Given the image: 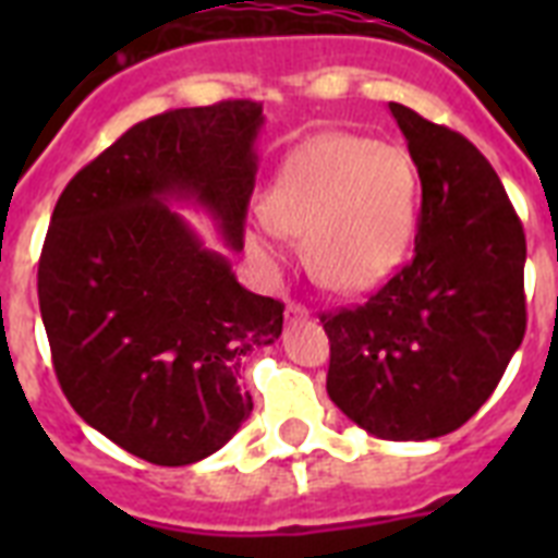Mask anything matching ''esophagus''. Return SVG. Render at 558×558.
I'll list each match as a JSON object with an SVG mask.
<instances>
[{
	"mask_svg": "<svg viewBox=\"0 0 558 558\" xmlns=\"http://www.w3.org/2000/svg\"><path fill=\"white\" fill-rule=\"evenodd\" d=\"M287 318L289 322H301V318H310V310L301 304H287Z\"/></svg>",
	"mask_w": 558,
	"mask_h": 558,
	"instance_id": "esophagus-1",
	"label": "esophagus"
}]
</instances>
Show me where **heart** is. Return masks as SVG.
Wrapping results in <instances>:
<instances>
[{"label":"heart","instance_id":"b5f03b06","mask_svg":"<svg viewBox=\"0 0 558 558\" xmlns=\"http://www.w3.org/2000/svg\"><path fill=\"white\" fill-rule=\"evenodd\" d=\"M416 214V177L408 153L350 133L318 135L298 147L263 196L266 226L304 240L306 266L324 287L362 292L402 260ZM245 243L266 266L280 260L266 231Z\"/></svg>","mask_w":558,"mask_h":558}]
</instances>
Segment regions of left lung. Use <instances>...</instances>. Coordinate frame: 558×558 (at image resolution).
<instances>
[{"instance_id":"1","label":"left lung","mask_w":558,"mask_h":558,"mask_svg":"<svg viewBox=\"0 0 558 558\" xmlns=\"http://www.w3.org/2000/svg\"><path fill=\"white\" fill-rule=\"evenodd\" d=\"M420 173L414 254L365 304L324 313L327 393L381 440H434L493 397L527 330V243L484 153L390 104Z\"/></svg>"}]
</instances>
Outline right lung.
<instances>
[{
    "label": "right lung",
    "instance_id": "obj_1",
    "mask_svg": "<svg viewBox=\"0 0 558 558\" xmlns=\"http://www.w3.org/2000/svg\"><path fill=\"white\" fill-rule=\"evenodd\" d=\"M263 104L219 100L130 126L65 185L39 254L51 362L72 408L156 466L222 449L252 414L240 365L283 304L240 287L170 202H196L243 252Z\"/></svg>",
    "mask_w": 558,
    "mask_h": 558
}]
</instances>
